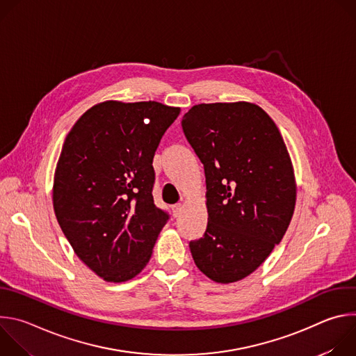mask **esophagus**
<instances>
[{"instance_id": "obj_1", "label": "esophagus", "mask_w": 356, "mask_h": 356, "mask_svg": "<svg viewBox=\"0 0 356 356\" xmlns=\"http://www.w3.org/2000/svg\"><path fill=\"white\" fill-rule=\"evenodd\" d=\"M172 211H173V217H180V214H181V211H183V206L181 204H175L173 207H172Z\"/></svg>"}]
</instances>
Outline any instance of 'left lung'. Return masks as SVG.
Instances as JSON below:
<instances>
[{
  "instance_id": "left-lung-1",
  "label": "left lung",
  "mask_w": 356,
  "mask_h": 356,
  "mask_svg": "<svg viewBox=\"0 0 356 356\" xmlns=\"http://www.w3.org/2000/svg\"><path fill=\"white\" fill-rule=\"evenodd\" d=\"M181 127L207 184L209 224L190 241L194 264L217 283L238 282L265 262L293 217L287 147L273 120L245 101L194 106Z\"/></svg>"
}]
</instances>
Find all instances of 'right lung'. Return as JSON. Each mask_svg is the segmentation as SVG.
<instances>
[{"label": "right lung", "mask_w": 356, "mask_h": 356, "mask_svg": "<svg viewBox=\"0 0 356 356\" xmlns=\"http://www.w3.org/2000/svg\"><path fill=\"white\" fill-rule=\"evenodd\" d=\"M180 108L106 101L67 134L54 183L58 222L76 255L121 283L149 262L169 214L155 206V152Z\"/></svg>", "instance_id": "obj_1"}]
</instances>
